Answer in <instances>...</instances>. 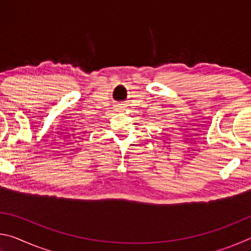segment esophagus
<instances>
[{
	"instance_id": "34e87169",
	"label": "esophagus",
	"mask_w": 251,
	"mask_h": 251,
	"mask_svg": "<svg viewBox=\"0 0 251 251\" xmlns=\"http://www.w3.org/2000/svg\"><path fill=\"white\" fill-rule=\"evenodd\" d=\"M124 104H118V108H123L124 107V106H123Z\"/></svg>"
}]
</instances>
